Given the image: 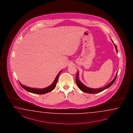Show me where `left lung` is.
Segmentation results:
<instances>
[{
    "mask_svg": "<svg viewBox=\"0 0 133 133\" xmlns=\"http://www.w3.org/2000/svg\"><path fill=\"white\" fill-rule=\"evenodd\" d=\"M112 42H113L114 45H115L116 52H118L116 45L114 43L113 41H112ZM117 73L118 72H117L116 76H115V78H114V80L111 81L110 83L109 84L107 85L106 86L104 87L103 88H88L87 87H86L85 85H84V84H83V83H82L80 81V80H79V77H78L79 74H78V72L77 71V75L76 76V83L77 85H78V88H79L80 89L81 91H82L83 92H84L87 93H89V94H96V93H99L101 92H102V91L104 90L105 89L110 88V86L114 84V82L115 81L117 75Z\"/></svg>",
    "mask_w": 133,
    "mask_h": 133,
    "instance_id": "1",
    "label": "left lung"
}]
</instances>
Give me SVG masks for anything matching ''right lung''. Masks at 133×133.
Returning <instances> with one entry per match:
<instances>
[{
    "mask_svg": "<svg viewBox=\"0 0 133 133\" xmlns=\"http://www.w3.org/2000/svg\"><path fill=\"white\" fill-rule=\"evenodd\" d=\"M62 71H60L58 73V75H57L56 77L55 78L54 81L53 82L52 84H51L50 85H49L48 87H47V88H42V89L35 88H29V87H26L25 85H23L20 82H19V84H21L22 87L23 88H24L25 90L27 91L31 92V93L36 94H45V93H49V92H51V91L53 90L55 88L56 86V84L57 83V82H58V79L59 75L61 74Z\"/></svg>",
    "mask_w": 133,
    "mask_h": 133,
    "instance_id": "1",
    "label": "right lung"
}]
</instances>
